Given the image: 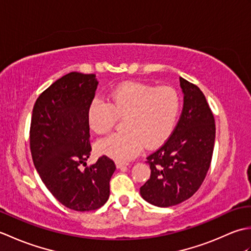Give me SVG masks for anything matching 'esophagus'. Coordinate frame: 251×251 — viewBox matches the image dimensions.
I'll return each instance as SVG.
<instances>
[{"label": "esophagus", "mask_w": 251, "mask_h": 251, "mask_svg": "<svg viewBox=\"0 0 251 251\" xmlns=\"http://www.w3.org/2000/svg\"><path fill=\"white\" fill-rule=\"evenodd\" d=\"M127 165H128V164H126V163H123V162H116V167L119 168V169H123V170H125V169L127 168Z\"/></svg>", "instance_id": "obj_1"}]
</instances>
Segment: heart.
<instances>
[{
  "label": "heart",
  "instance_id": "1",
  "mask_svg": "<svg viewBox=\"0 0 251 251\" xmlns=\"http://www.w3.org/2000/svg\"><path fill=\"white\" fill-rule=\"evenodd\" d=\"M180 108V96L173 87L142 82L119 85L109 93L108 102L96 98L88 106V125L98 135L109 132L117 119L123 120V130L101 139L96 146L97 151L126 162L143 146L152 149L162 145L175 128Z\"/></svg>",
  "mask_w": 251,
  "mask_h": 251
}]
</instances>
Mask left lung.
<instances>
[{
	"label": "left lung",
	"instance_id": "1",
	"mask_svg": "<svg viewBox=\"0 0 251 251\" xmlns=\"http://www.w3.org/2000/svg\"><path fill=\"white\" fill-rule=\"evenodd\" d=\"M180 86L182 113L166 142L147 157L151 176L140 188L143 199L158 207L190 199L204 182L214 152L215 117L204 94L182 77Z\"/></svg>",
	"mask_w": 251,
	"mask_h": 251
}]
</instances>
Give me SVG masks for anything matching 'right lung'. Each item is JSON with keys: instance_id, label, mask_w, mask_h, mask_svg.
<instances>
[{"instance_id": "right-lung-1", "label": "right lung", "mask_w": 251, "mask_h": 251, "mask_svg": "<svg viewBox=\"0 0 251 251\" xmlns=\"http://www.w3.org/2000/svg\"><path fill=\"white\" fill-rule=\"evenodd\" d=\"M95 74L70 72L36 99L30 126V150L43 183L63 206L76 211L96 210L110 195L115 164L102 155L86 165L89 142L87 110L97 89Z\"/></svg>"}]
</instances>
